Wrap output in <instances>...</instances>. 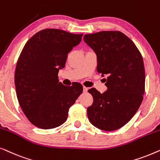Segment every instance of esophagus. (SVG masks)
<instances>
[{"mask_svg":"<svg viewBox=\"0 0 160 160\" xmlns=\"http://www.w3.org/2000/svg\"><path fill=\"white\" fill-rule=\"evenodd\" d=\"M87 90H88V88H87V87H83V92H87Z\"/></svg>","mask_w":160,"mask_h":160,"instance_id":"esophagus-1","label":"esophagus"}]
</instances>
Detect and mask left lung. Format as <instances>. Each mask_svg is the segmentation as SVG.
I'll list each match as a JSON object with an SVG mask.
<instances>
[{
	"label": "left lung",
	"mask_w": 160,
	"mask_h": 160,
	"mask_svg": "<svg viewBox=\"0 0 160 160\" xmlns=\"http://www.w3.org/2000/svg\"><path fill=\"white\" fill-rule=\"evenodd\" d=\"M84 41L97 55V71L107 76L108 87L102 94L95 88L88 90L93 97L87 108L88 119L100 130H118L132 119L143 100V58L135 43L119 31L87 34Z\"/></svg>",
	"instance_id": "1"
}]
</instances>
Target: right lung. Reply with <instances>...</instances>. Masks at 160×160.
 <instances>
[{
  "label": "right lung",
  "instance_id": "1",
  "mask_svg": "<svg viewBox=\"0 0 160 160\" xmlns=\"http://www.w3.org/2000/svg\"><path fill=\"white\" fill-rule=\"evenodd\" d=\"M82 36L42 30L28 41L21 52L14 76L17 99L29 121L39 128L48 130L64 123L70 107L82 93L79 83L65 86L58 77L68 54L79 44Z\"/></svg>",
  "mask_w": 160,
  "mask_h": 160
}]
</instances>
